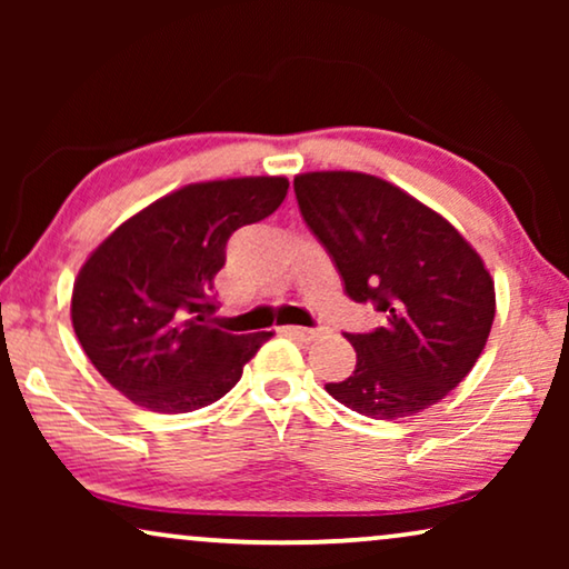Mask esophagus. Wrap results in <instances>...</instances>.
Masks as SVG:
<instances>
[{"label": "esophagus", "instance_id": "esophagus-1", "mask_svg": "<svg viewBox=\"0 0 569 569\" xmlns=\"http://www.w3.org/2000/svg\"><path fill=\"white\" fill-rule=\"evenodd\" d=\"M282 333H287V337H298V339L310 341V339H316L321 331H318V329H302V326H282Z\"/></svg>", "mask_w": 569, "mask_h": 569}]
</instances>
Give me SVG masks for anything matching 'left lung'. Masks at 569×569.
<instances>
[{
  "label": "left lung",
  "mask_w": 569,
  "mask_h": 569,
  "mask_svg": "<svg viewBox=\"0 0 569 569\" xmlns=\"http://www.w3.org/2000/svg\"><path fill=\"white\" fill-rule=\"evenodd\" d=\"M295 197L345 292L386 318L347 333L355 372L326 391L372 419L430 409L469 376L492 329L495 282L481 256L446 217L383 178L318 170L295 176Z\"/></svg>",
  "instance_id": "8db88e82"
}]
</instances>
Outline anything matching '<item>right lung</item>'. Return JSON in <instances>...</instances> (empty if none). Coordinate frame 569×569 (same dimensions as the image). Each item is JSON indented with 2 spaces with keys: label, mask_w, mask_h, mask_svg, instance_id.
<instances>
[{
  "label": "right lung",
  "mask_w": 569,
  "mask_h": 569,
  "mask_svg": "<svg viewBox=\"0 0 569 569\" xmlns=\"http://www.w3.org/2000/svg\"><path fill=\"white\" fill-rule=\"evenodd\" d=\"M282 176L189 183L119 224L84 261L72 326L96 370L137 407L183 415L222 399L271 331L228 333L204 318L232 232L269 217Z\"/></svg>",
  "instance_id": "right-lung-1"
}]
</instances>
